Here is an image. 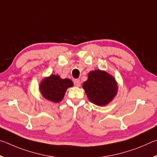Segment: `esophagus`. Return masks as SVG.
<instances>
[{
	"label": "esophagus",
	"mask_w": 157,
	"mask_h": 157,
	"mask_svg": "<svg viewBox=\"0 0 157 157\" xmlns=\"http://www.w3.org/2000/svg\"><path fill=\"white\" fill-rule=\"evenodd\" d=\"M74 85H75V86H80V85H81L80 80H79V79H75V80L74 81Z\"/></svg>",
	"instance_id": "34e87169"
}]
</instances>
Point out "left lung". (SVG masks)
<instances>
[{
    "label": "left lung",
    "instance_id": "8db88e82",
    "mask_svg": "<svg viewBox=\"0 0 157 157\" xmlns=\"http://www.w3.org/2000/svg\"><path fill=\"white\" fill-rule=\"evenodd\" d=\"M82 86L89 100L98 106L107 105L115 97L118 90L114 78L100 70L91 71Z\"/></svg>",
    "mask_w": 157,
    "mask_h": 157
}]
</instances>
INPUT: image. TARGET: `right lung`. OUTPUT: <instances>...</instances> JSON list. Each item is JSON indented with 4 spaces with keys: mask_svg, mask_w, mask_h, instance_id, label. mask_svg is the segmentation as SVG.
I'll list each match as a JSON object with an SVG mask.
<instances>
[{
    "mask_svg": "<svg viewBox=\"0 0 157 157\" xmlns=\"http://www.w3.org/2000/svg\"><path fill=\"white\" fill-rule=\"evenodd\" d=\"M73 82L69 79H61L58 75H51L45 78L40 84V91L46 99L53 102H59L63 99L68 87L73 86Z\"/></svg>",
    "mask_w": 157,
    "mask_h": 157,
    "instance_id": "add662e5",
    "label": "right lung"
}]
</instances>
